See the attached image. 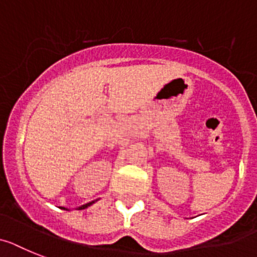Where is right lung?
<instances>
[{
    "label": "right lung",
    "instance_id": "right-lung-1",
    "mask_svg": "<svg viewBox=\"0 0 257 257\" xmlns=\"http://www.w3.org/2000/svg\"><path fill=\"white\" fill-rule=\"evenodd\" d=\"M95 201H98V200H94V201H90V202H87V204H85V205H81V206H78V210H83V209H86V208H88V206L90 205H92V204H94V202ZM62 209H65V210H69V209H66V208H62Z\"/></svg>",
    "mask_w": 257,
    "mask_h": 257
}]
</instances>
